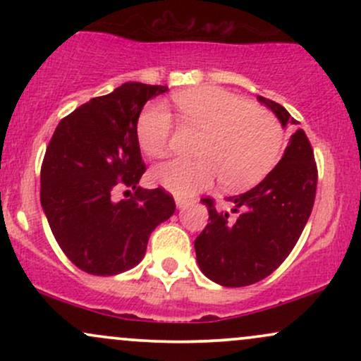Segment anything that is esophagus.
Here are the masks:
<instances>
[{
  "instance_id": "esophagus-1",
  "label": "esophagus",
  "mask_w": 361,
  "mask_h": 361,
  "mask_svg": "<svg viewBox=\"0 0 361 361\" xmlns=\"http://www.w3.org/2000/svg\"><path fill=\"white\" fill-rule=\"evenodd\" d=\"M175 202H176V207L178 209H183V207L186 205V198H183V197H175Z\"/></svg>"
}]
</instances>
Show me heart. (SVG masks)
<instances>
[{"instance_id": "b5f03b06", "label": "heart", "mask_w": 361, "mask_h": 361, "mask_svg": "<svg viewBox=\"0 0 361 361\" xmlns=\"http://www.w3.org/2000/svg\"><path fill=\"white\" fill-rule=\"evenodd\" d=\"M175 105L185 122L204 132V137L195 151L198 159L175 157L152 168V181L168 192L197 193L217 176L224 188L238 192L263 180L279 161L283 134L267 110L214 86L181 91L175 94ZM171 130L166 106H147L137 122L140 149L149 156L164 154Z\"/></svg>"}]
</instances>
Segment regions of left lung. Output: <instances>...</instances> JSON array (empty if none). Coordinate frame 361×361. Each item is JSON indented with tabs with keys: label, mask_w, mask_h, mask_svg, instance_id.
Masks as SVG:
<instances>
[{
	"label": "left lung",
	"mask_w": 361,
	"mask_h": 361,
	"mask_svg": "<svg viewBox=\"0 0 361 361\" xmlns=\"http://www.w3.org/2000/svg\"><path fill=\"white\" fill-rule=\"evenodd\" d=\"M281 127L297 123L279 103L258 97ZM317 168L310 142L302 128L288 140L283 156L261 183L227 200L229 212L209 209V224L195 239L198 267L222 287H246L267 279L283 263L299 241L312 212Z\"/></svg>",
	"instance_id": "obj_1"
}]
</instances>
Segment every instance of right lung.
<instances>
[{"instance_id": "add662e5", "label": "right lung", "mask_w": 361, "mask_h": 361, "mask_svg": "<svg viewBox=\"0 0 361 361\" xmlns=\"http://www.w3.org/2000/svg\"><path fill=\"white\" fill-rule=\"evenodd\" d=\"M166 91L168 86L123 82L62 118L49 142L40 204L61 250L90 275H118L139 264L149 235L175 214V200L163 188L137 186L146 171L139 115L146 102ZM120 188H132L135 195L115 201Z\"/></svg>"}]
</instances>
